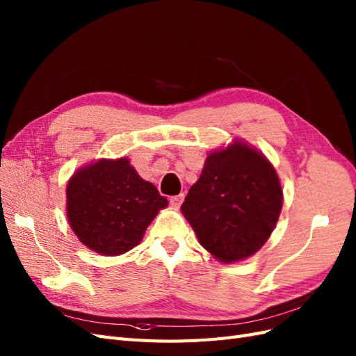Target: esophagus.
Instances as JSON below:
<instances>
[{
	"label": "esophagus",
	"instance_id": "1",
	"mask_svg": "<svg viewBox=\"0 0 356 356\" xmlns=\"http://www.w3.org/2000/svg\"><path fill=\"white\" fill-rule=\"evenodd\" d=\"M182 200H184V195H178V196H172L169 197V203L172 204L174 208H179Z\"/></svg>",
	"mask_w": 356,
	"mask_h": 356
}]
</instances>
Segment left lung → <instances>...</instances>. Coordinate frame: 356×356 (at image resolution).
I'll return each instance as SVG.
<instances>
[{"mask_svg":"<svg viewBox=\"0 0 356 356\" xmlns=\"http://www.w3.org/2000/svg\"><path fill=\"white\" fill-rule=\"evenodd\" d=\"M277 174L242 141L212 152L181 211L200 245L221 263L254 255L270 238L282 209Z\"/></svg>","mask_w":356,"mask_h":356,"instance_id":"obj_1","label":"left lung"}]
</instances>
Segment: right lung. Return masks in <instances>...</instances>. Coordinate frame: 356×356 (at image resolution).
<instances>
[{
    "label": "right lung",
    "instance_id": "1",
    "mask_svg": "<svg viewBox=\"0 0 356 356\" xmlns=\"http://www.w3.org/2000/svg\"><path fill=\"white\" fill-rule=\"evenodd\" d=\"M168 200L126 157L79 169L67 186V217L79 241L101 255H120L143 241Z\"/></svg>",
    "mask_w": 356,
    "mask_h": 356
}]
</instances>
